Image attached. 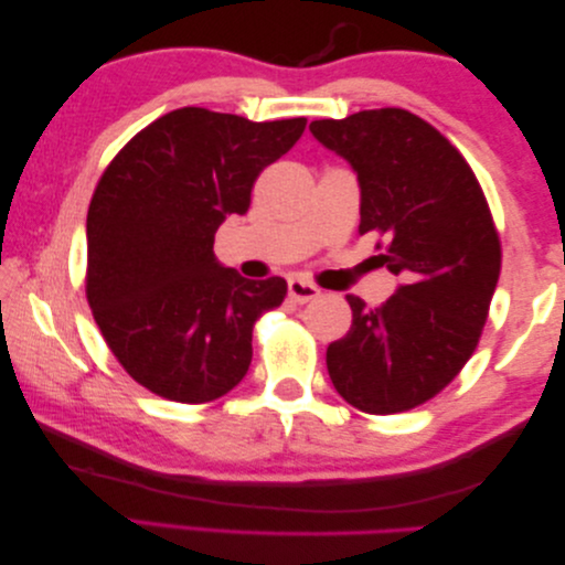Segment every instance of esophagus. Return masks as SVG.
<instances>
[{"label": "esophagus", "mask_w": 565, "mask_h": 565, "mask_svg": "<svg viewBox=\"0 0 565 565\" xmlns=\"http://www.w3.org/2000/svg\"><path fill=\"white\" fill-rule=\"evenodd\" d=\"M288 295H290L292 302H310V300L318 298L320 290L312 282L300 280V277H290V280H288Z\"/></svg>", "instance_id": "34e87169"}]
</instances>
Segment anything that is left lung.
<instances>
[{
    "label": "left lung",
    "mask_w": 565,
    "mask_h": 565,
    "mask_svg": "<svg viewBox=\"0 0 565 565\" xmlns=\"http://www.w3.org/2000/svg\"><path fill=\"white\" fill-rule=\"evenodd\" d=\"M310 132L358 174L360 235L391 237L381 265L401 277L375 310L348 295L353 326L328 345L330 381L363 413L411 411L478 345L501 275L491 210L463 154L408 109L316 119Z\"/></svg>",
    "instance_id": "8db88e82"
}]
</instances>
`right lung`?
Here are the masks:
<instances>
[{"instance_id":"add662e5","label":"right lung","mask_w":565,"mask_h":565,"mask_svg":"<svg viewBox=\"0 0 565 565\" xmlns=\"http://www.w3.org/2000/svg\"><path fill=\"white\" fill-rule=\"evenodd\" d=\"M305 125L182 107L137 132L102 174L87 212V300L147 391L207 403L245 377L255 320L285 300L288 282L247 280L212 245Z\"/></svg>"}]
</instances>
